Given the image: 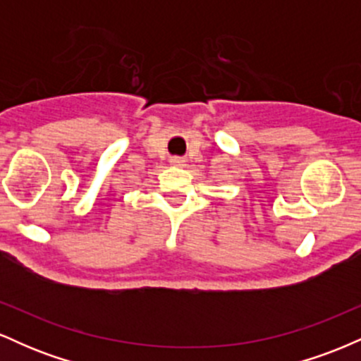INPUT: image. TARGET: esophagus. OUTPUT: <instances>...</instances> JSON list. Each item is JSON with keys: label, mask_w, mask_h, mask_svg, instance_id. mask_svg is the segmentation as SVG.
<instances>
[{"label": "esophagus", "mask_w": 361, "mask_h": 361, "mask_svg": "<svg viewBox=\"0 0 361 361\" xmlns=\"http://www.w3.org/2000/svg\"><path fill=\"white\" fill-rule=\"evenodd\" d=\"M169 163H171L173 166H183L185 161L181 159V157H171V161H169Z\"/></svg>", "instance_id": "34e87169"}]
</instances>
